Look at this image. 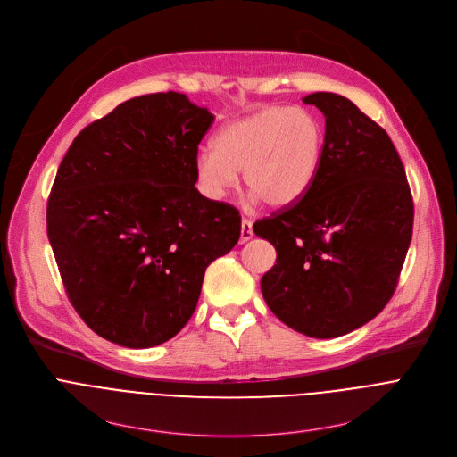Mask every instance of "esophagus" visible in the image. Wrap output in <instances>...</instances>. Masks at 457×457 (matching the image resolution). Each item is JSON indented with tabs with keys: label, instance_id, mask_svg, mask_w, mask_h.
Returning a JSON list of instances; mask_svg holds the SVG:
<instances>
[{
	"label": "esophagus",
	"instance_id": "esophagus-1",
	"mask_svg": "<svg viewBox=\"0 0 457 457\" xmlns=\"http://www.w3.org/2000/svg\"><path fill=\"white\" fill-rule=\"evenodd\" d=\"M253 237V222L249 219H242L240 222V244H245Z\"/></svg>",
	"mask_w": 457,
	"mask_h": 457
}]
</instances>
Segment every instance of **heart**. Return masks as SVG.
Segmentation results:
<instances>
[{"instance_id":"1","label":"heart","mask_w":457,"mask_h":457,"mask_svg":"<svg viewBox=\"0 0 457 457\" xmlns=\"http://www.w3.org/2000/svg\"><path fill=\"white\" fill-rule=\"evenodd\" d=\"M320 119L303 108L266 106L224 124L195 159V182L210 201L237 187L238 173L253 197L270 208L300 201L312 186L323 154Z\"/></svg>"}]
</instances>
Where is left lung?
Listing matches in <instances>:
<instances>
[{"mask_svg":"<svg viewBox=\"0 0 457 457\" xmlns=\"http://www.w3.org/2000/svg\"><path fill=\"white\" fill-rule=\"evenodd\" d=\"M303 103L325 117L321 162L300 201L253 226L277 249L260 289L291 329L337 338L393 298L414 204L403 162L379 124L338 94L316 92Z\"/></svg>","mask_w":457,"mask_h":457,"instance_id":"8db88e82","label":"left lung"}]
</instances>
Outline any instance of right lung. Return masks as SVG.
<instances>
[{
    "label": "right lung",
    "instance_id": "1",
    "mask_svg": "<svg viewBox=\"0 0 457 457\" xmlns=\"http://www.w3.org/2000/svg\"><path fill=\"white\" fill-rule=\"evenodd\" d=\"M213 119L177 92L128 99L83 128L59 164L48 240L71 303L108 342L173 338L206 268L240 238L238 212L195 187Z\"/></svg>",
    "mask_w": 457,
    "mask_h": 457
}]
</instances>
